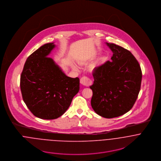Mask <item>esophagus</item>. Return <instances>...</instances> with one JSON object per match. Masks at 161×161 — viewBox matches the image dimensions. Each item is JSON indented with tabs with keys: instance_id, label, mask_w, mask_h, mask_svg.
Instances as JSON below:
<instances>
[{
	"instance_id": "esophagus-1",
	"label": "esophagus",
	"mask_w": 161,
	"mask_h": 161,
	"mask_svg": "<svg viewBox=\"0 0 161 161\" xmlns=\"http://www.w3.org/2000/svg\"><path fill=\"white\" fill-rule=\"evenodd\" d=\"M80 82L84 86H89L92 84V80L91 78L87 76H84L80 79Z\"/></svg>"
}]
</instances>
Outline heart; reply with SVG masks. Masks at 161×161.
I'll return each instance as SVG.
<instances>
[{"instance_id": "b5f03b06", "label": "heart", "mask_w": 161, "mask_h": 161, "mask_svg": "<svg viewBox=\"0 0 161 161\" xmlns=\"http://www.w3.org/2000/svg\"><path fill=\"white\" fill-rule=\"evenodd\" d=\"M74 67L75 68H76V66H74Z\"/></svg>"}]
</instances>
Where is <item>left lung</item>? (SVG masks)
I'll return each instance as SVG.
<instances>
[{
    "mask_svg": "<svg viewBox=\"0 0 161 161\" xmlns=\"http://www.w3.org/2000/svg\"><path fill=\"white\" fill-rule=\"evenodd\" d=\"M107 44L114 54L111 61L93 72L91 105L98 115L112 118L127 113L133 107L141 89L142 71L130 51L114 43Z\"/></svg>",
    "mask_w": 161,
    "mask_h": 161,
    "instance_id": "left-lung-1",
    "label": "left lung"
}]
</instances>
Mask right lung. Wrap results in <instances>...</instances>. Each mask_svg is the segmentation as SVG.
I'll return each instance as SVG.
<instances>
[{"mask_svg": "<svg viewBox=\"0 0 161 161\" xmlns=\"http://www.w3.org/2000/svg\"><path fill=\"white\" fill-rule=\"evenodd\" d=\"M54 45L41 46L27 58L20 76L23 101L35 116L53 119L68 109L79 91V79L66 75L47 57Z\"/></svg>", "mask_w": 161, "mask_h": 161, "instance_id": "right-lung-1", "label": "right lung"}]
</instances>
